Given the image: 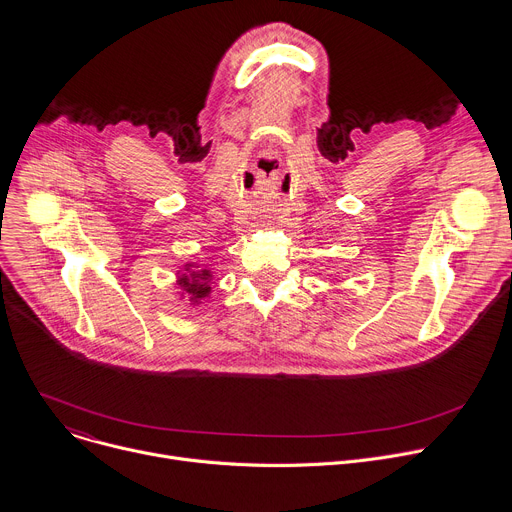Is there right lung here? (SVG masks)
<instances>
[{
	"label": "right lung",
	"instance_id": "obj_1",
	"mask_svg": "<svg viewBox=\"0 0 512 512\" xmlns=\"http://www.w3.org/2000/svg\"><path fill=\"white\" fill-rule=\"evenodd\" d=\"M210 281H212V271L202 267L198 269L196 263H186L182 271H178L176 285L182 289V298H188L190 306H198L204 300L210 298Z\"/></svg>",
	"mask_w": 512,
	"mask_h": 512
}]
</instances>
